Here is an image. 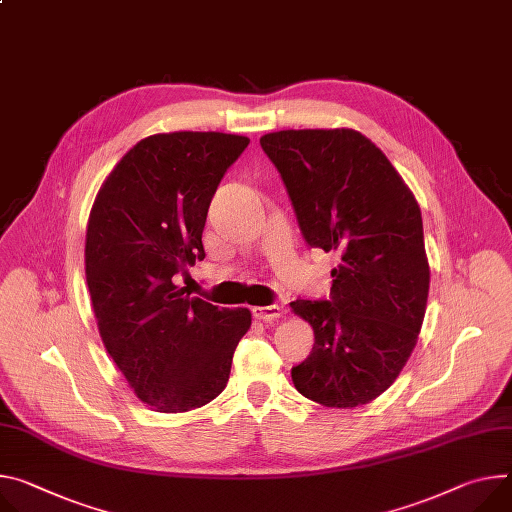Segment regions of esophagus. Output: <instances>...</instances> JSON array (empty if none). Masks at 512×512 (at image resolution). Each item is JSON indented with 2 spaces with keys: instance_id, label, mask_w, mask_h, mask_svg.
Returning a JSON list of instances; mask_svg holds the SVG:
<instances>
[{
  "instance_id": "esophagus-1",
  "label": "esophagus",
  "mask_w": 512,
  "mask_h": 512,
  "mask_svg": "<svg viewBox=\"0 0 512 512\" xmlns=\"http://www.w3.org/2000/svg\"><path fill=\"white\" fill-rule=\"evenodd\" d=\"M282 312H284V308L277 306V304H271V306H255V308H253V316L259 318V320H275V318L282 316Z\"/></svg>"
}]
</instances>
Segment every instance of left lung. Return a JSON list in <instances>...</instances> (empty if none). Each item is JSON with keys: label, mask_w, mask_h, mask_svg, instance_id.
Instances as JSON below:
<instances>
[{"label": "left lung", "mask_w": 512, "mask_h": 512, "mask_svg": "<svg viewBox=\"0 0 512 512\" xmlns=\"http://www.w3.org/2000/svg\"><path fill=\"white\" fill-rule=\"evenodd\" d=\"M306 243L337 251L331 300H296L314 347L292 367L296 390L329 408L386 392L406 365L429 298L423 218L388 157L353 128L261 136Z\"/></svg>", "instance_id": "1"}]
</instances>
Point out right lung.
Segmentation results:
<instances>
[{"label": "right lung", "mask_w": 512, "mask_h": 512, "mask_svg": "<svg viewBox=\"0 0 512 512\" xmlns=\"http://www.w3.org/2000/svg\"><path fill=\"white\" fill-rule=\"evenodd\" d=\"M247 145V136L224 132L147 136L91 206L85 277L100 337L134 394L157 412L214 400L251 327L249 308L190 298L173 280L206 257L212 196Z\"/></svg>", "instance_id": "1"}]
</instances>
